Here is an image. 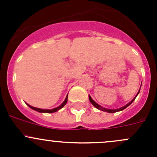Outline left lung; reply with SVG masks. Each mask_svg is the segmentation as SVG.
Instances as JSON below:
<instances>
[{
	"label": "left lung",
	"instance_id": "8db88e82",
	"mask_svg": "<svg viewBox=\"0 0 157 157\" xmlns=\"http://www.w3.org/2000/svg\"><path fill=\"white\" fill-rule=\"evenodd\" d=\"M140 87H141V85H140ZM140 89H139V91L137 92V95H136V96H135V97H134V99H133L131 101V102H128V104H126L125 105H124V106L121 107V108H119V109H106V108H104V107L101 106V105H99V104H97V103H96V102H95V101L93 100V99H92V98H91V96H90V95H89V99H90V102H91V104H92V105H93V106H94V107H96V109H99V110L103 111V112H109V113H115V112H120V111H122V110H124V109H126V108H127L128 106H129V105H131V104L133 102H134V99H136V97H137V95L139 94V93H140Z\"/></svg>",
	"mask_w": 157,
	"mask_h": 157
}]
</instances>
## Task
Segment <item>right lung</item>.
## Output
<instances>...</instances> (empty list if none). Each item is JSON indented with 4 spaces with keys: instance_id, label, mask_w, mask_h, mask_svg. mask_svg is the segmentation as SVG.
Instances as JSON below:
<instances>
[{
    "instance_id": "obj_1",
    "label": "right lung",
    "mask_w": 157,
    "mask_h": 157,
    "mask_svg": "<svg viewBox=\"0 0 157 157\" xmlns=\"http://www.w3.org/2000/svg\"><path fill=\"white\" fill-rule=\"evenodd\" d=\"M67 96H68V94L67 95V96H66L65 99H64V102H62V103L61 104V105H59V106H58L57 108H55V109H39V108H36V107H33V106H31V105H29V104H27L28 106L29 107V108H31L32 109H33V110L36 111V112H41V113H53V112H57V111L60 110L61 109H62L63 107L64 106V105H66V103H67Z\"/></svg>"
}]
</instances>
